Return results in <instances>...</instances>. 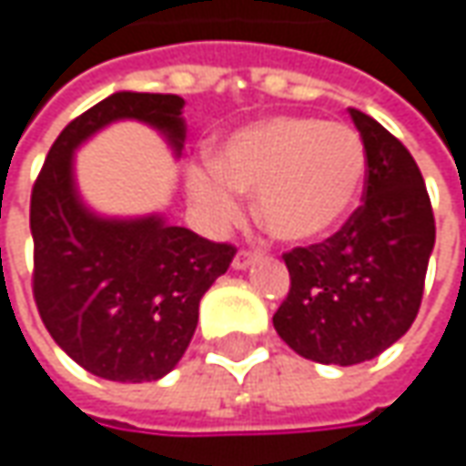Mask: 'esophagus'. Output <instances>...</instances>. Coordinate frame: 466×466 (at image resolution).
Masks as SVG:
<instances>
[{"instance_id": "esophagus-1", "label": "esophagus", "mask_w": 466, "mask_h": 466, "mask_svg": "<svg viewBox=\"0 0 466 466\" xmlns=\"http://www.w3.org/2000/svg\"><path fill=\"white\" fill-rule=\"evenodd\" d=\"M254 259H257V254H254V251H246V248H243V251H238V254H236V259H233V267H236V269H246V267H248V264H251Z\"/></svg>"}]
</instances>
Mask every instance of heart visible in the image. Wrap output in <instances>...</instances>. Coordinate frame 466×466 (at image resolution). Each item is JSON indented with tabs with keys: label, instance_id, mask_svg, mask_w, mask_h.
I'll return each instance as SVG.
<instances>
[{
	"label": "heart",
	"instance_id": "heart-1",
	"mask_svg": "<svg viewBox=\"0 0 466 466\" xmlns=\"http://www.w3.org/2000/svg\"><path fill=\"white\" fill-rule=\"evenodd\" d=\"M366 176V147L352 129L275 116L233 132L212 163L191 166L187 188L215 223L238 215V191H254V212L269 236L313 243L348 223Z\"/></svg>",
	"mask_w": 466,
	"mask_h": 466
}]
</instances>
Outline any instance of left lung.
<instances>
[{
  "instance_id": "8db88e82",
  "label": "left lung",
  "mask_w": 466,
  "mask_h": 466,
  "mask_svg": "<svg viewBox=\"0 0 466 466\" xmlns=\"http://www.w3.org/2000/svg\"><path fill=\"white\" fill-rule=\"evenodd\" d=\"M368 157L363 205L334 236L282 254L290 293L272 324L298 355L355 366L412 327L436 243L431 197L402 142L350 108Z\"/></svg>"
}]
</instances>
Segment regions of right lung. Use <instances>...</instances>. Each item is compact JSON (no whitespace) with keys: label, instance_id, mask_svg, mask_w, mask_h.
Segmentation results:
<instances>
[{"label":"right lung","instance_id":"add662e5","mask_svg":"<svg viewBox=\"0 0 466 466\" xmlns=\"http://www.w3.org/2000/svg\"><path fill=\"white\" fill-rule=\"evenodd\" d=\"M184 98L114 93L56 137L30 194L33 298L54 342L93 376L142 384L176 368L197 329L199 300L228 272L236 246L207 241L160 215L106 220L82 205L72 155L118 118L184 142Z\"/></svg>","mask_w":466,"mask_h":466}]
</instances>
